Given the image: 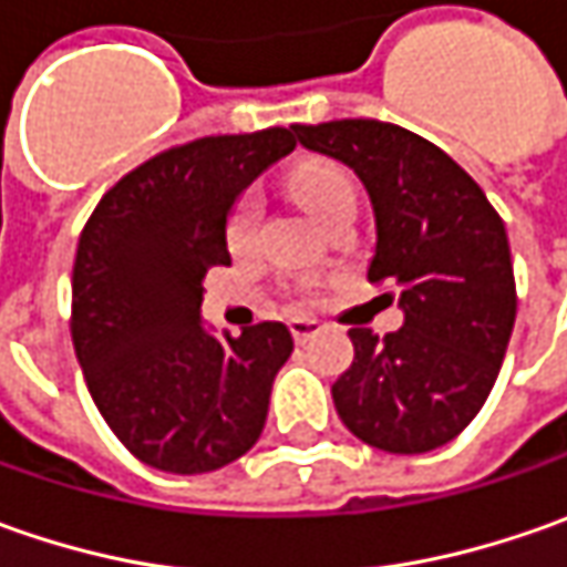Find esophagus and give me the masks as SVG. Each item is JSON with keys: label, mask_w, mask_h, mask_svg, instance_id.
Instances as JSON below:
<instances>
[{"label": "esophagus", "mask_w": 567, "mask_h": 567, "mask_svg": "<svg viewBox=\"0 0 567 567\" xmlns=\"http://www.w3.org/2000/svg\"><path fill=\"white\" fill-rule=\"evenodd\" d=\"M318 331H321V321H316V318H293V321H290V334H293L296 343L312 340Z\"/></svg>", "instance_id": "34e87169"}]
</instances>
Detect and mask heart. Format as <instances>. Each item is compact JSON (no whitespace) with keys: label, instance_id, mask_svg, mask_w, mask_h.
Here are the masks:
<instances>
[{"label":"heart","instance_id":"1","mask_svg":"<svg viewBox=\"0 0 567 567\" xmlns=\"http://www.w3.org/2000/svg\"><path fill=\"white\" fill-rule=\"evenodd\" d=\"M287 188H290V195H293L296 202L302 205V210L309 217H316L318 224L334 217L340 207H350L353 198H357L347 169L331 164V161H321V157L296 164L290 169V176H287ZM255 227H258V198L251 192H246V195H239L233 202L227 214V246L233 255L249 251L251 239H255ZM312 293H316L312 280L296 287L299 299H309Z\"/></svg>","mask_w":567,"mask_h":567}]
</instances>
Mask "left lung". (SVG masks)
<instances>
[{
	"instance_id": "obj_1",
	"label": "left lung",
	"mask_w": 567,
	"mask_h": 567,
	"mask_svg": "<svg viewBox=\"0 0 567 567\" xmlns=\"http://www.w3.org/2000/svg\"><path fill=\"white\" fill-rule=\"evenodd\" d=\"M293 132L360 176L379 233L369 284L401 290V331L350 328L353 362L331 384L338 416L391 454L447 445L483 410L512 340L505 224L467 169L410 128L334 120Z\"/></svg>"
}]
</instances>
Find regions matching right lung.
<instances>
[{
    "instance_id": "right-lung-1",
    "label": "right lung",
    "mask_w": 567,
    "mask_h": 567,
    "mask_svg": "<svg viewBox=\"0 0 567 567\" xmlns=\"http://www.w3.org/2000/svg\"><path fill=\"white\" fill-rule=\"evenodd\" d=\"M296 147L293 128L207 135L125 173L81 229L72 343L113 435L147 467L207 473L243 457L293 353L280 321L214 338L205 274L229 265L227 210Z\"/></svg>"
}]
</instances>
